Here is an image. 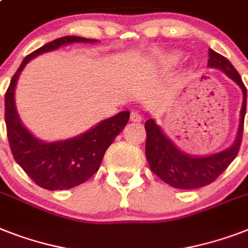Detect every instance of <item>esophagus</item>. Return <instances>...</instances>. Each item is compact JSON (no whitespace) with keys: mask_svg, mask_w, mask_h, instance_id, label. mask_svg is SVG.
I'll list each match as a JSON object with an SVG mask.
<instances>
[{"mask_svg":"<svg viewBox=\"0 0 248 248\" xmlns=\"http://www.w3.org/2000/svg\"><path fill=\"white\" fill-rule=\"evenodd\" d=\"M131 121H134V122H140L142 120V114L140 110H132L131 112V116H130Z\"/></svg>","mask_w":248,"mask_h":248,"instance_id":"obj_1","label":"esophagus"}]
</instances>
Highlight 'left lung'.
Instances as JSON below:
<instances>
[{
	"label": "left lung",
	"instance_id": "8db88e82",
	"mask_svg": "<svg viewBox=\"0 0 248 248\" xmlns=\"http://www.w3.org/2000/svg\"><path fill=\"white\" fill-rule=\"evenodd\" d=\"M208 65L210 67L222 70L225 75H228L242 89L243 103L241 108L239 127L234 144L231 148L209 156L187 155L181 152L180 149H177L176 145L163 134L162 128L159 127L153 118L145 122V130H146L145 154L149 167L160 180L176 188L194 190L214 182L234 160L242 142L243 122H245L247 106L246 86L232 63L223 57L222 54L217 53L213 49H209Z\"/></svg>",
	"mask_w": 248,
	"mask_h": 248
}]
</instances>
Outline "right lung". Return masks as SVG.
Masks as SVG:
<instances>
[{"mask_svg": "<svg viewBox=\"0 0 248 248\" xmlns=\"http://www.w3.org/2000/svg\"><path fill=\"white\" fill-rule=\"evenodd\" d=\"M75 42L93 43L96 40L81 37H62L54 39L33 53L28 54L10 81L5 94V122L10 149L14 159L24 172L46 190H66L78 186L99 170L104 153L127 124L130 112L124 110L107 118L92 130L65 141L43 142L26 130L15 107V86L20 72L38 54L57 49Z\"/></svg>", "mask_w": 248, "mask_h": 248, "instance_id": "right-lung-1", "label": "right lung"}]
</instances>
